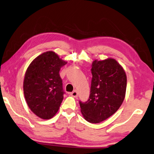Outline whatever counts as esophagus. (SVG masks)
Returning a JSON list of instances; mask_svg holds the SVG:
<instances>
[{
	"label": "esophagus",
	"mask_w": 154,
	"mask_h": 154,
	"mask_svg": "<svg viewBox=\"0 0 154 154\" xmlns=\"http://www.w3.org/2000/svg\"><path fill=\"white\" fill-rule=\"evenodd\" d=\"M70 95H71V96H72V97H77L78 96V92H77L76 90H75L74 91H72L71 93H70Z\"/></svg>",
	"instance_id": "1"
}]
</instances>
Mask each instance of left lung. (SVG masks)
Wrapping results in <instances>:
<instances>
[{
    "label": "left lung",
    "instance_id": "left-lung-1",
    "mask_svg": "<svg viewBox=\"0 0 154 154\" xmlns=\"http://www.w3.org/2000/svg\"><path fill=\"white\" fill-rule=\"evenodd\" d=\"M92 78L89 99L79 101L84 118L99 123L114 114L125 99L127 77L123 67L114 59L92 62Z\"/></svg>",
    "mask_w": 154,
    "mask_h": 154
}]
</instances>
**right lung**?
<instances>
[{
    "label": "right lung",
    "instance_id": "1",
    "mask_svg": "<svg viewBox=\"0 0 154 154\" xmlns=\"http://www.w3.org/2000/svg\"><path fill=\"white\" fill-rule=\"evenodd\" d=\"M67 64L53 51L38 56L29 66L23 83L26 103L35 115L50 119L55 115L64 99L60 68Z\"/></svg>",
    "mask_w": 154,
    "mask_h": 154
}]
</instances>
